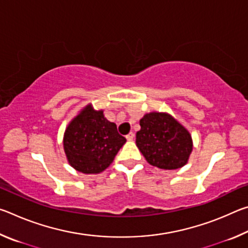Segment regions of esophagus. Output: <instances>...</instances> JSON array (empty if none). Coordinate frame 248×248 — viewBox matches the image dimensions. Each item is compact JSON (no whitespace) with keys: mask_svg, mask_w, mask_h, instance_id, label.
<instances>
[{"mask_svg":"<svg viewBox=\"0 0 248 248\" xmlns=\"http://www.w3.org/2000/svg\"><path fill=\"white\" fill-rule=\"evenodd\" d=\"M125 138H127L128 141H132L133 138H134V133L133 132H130V133L127 134V136H125Z\"/></svg>","mask_w":248,"mask_h":248,"instance_id":"34e87169","label":"esophagus"}]
</instances>
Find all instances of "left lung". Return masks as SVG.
Listing matches in <instances>:
<instances>
[{
  "label": "left lung",
  "mask_w": 248,
  "mask_h": 248,
  "mask_svg": "<svg viewBox=\"0 0 248 248\" xmlns=\"http://www.w3.org/2000/svg\"><path fill=\"white\" fill-rule=\"evenodd\" d=\"M136 143L151 165L177 170L186 164L192 151L189 132L169 114L150 112L140 120Z\"/></svg>",
  "instance_id": "left-lung-1"
}]
</instances>
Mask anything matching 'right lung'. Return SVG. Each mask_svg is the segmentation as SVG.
I'll use <instances>...</instances> for the list:
<instances>
[{"label": "right lung", "mask_w": 248, "mask_h": 248, "mask_svg": "<svg viewBox=\"0 0 248 248\" xmlns=\"http://www.w3.org/2000/svg\"><path fill=\"white\" fill-rule=\"evenodd\" d=\"M125 141L103 110L89 105L68 125L63 146L71 166L84 174H97L111 164Z\"/></svg>", "instance_id": "right-lung-1"}]
</instances>
